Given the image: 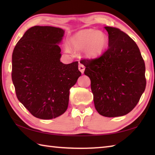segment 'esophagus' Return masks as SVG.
<instances>
[{
	"mask_svg": "<svg viewBox=\"0 0 155 155\" xmlns=\"http://www.w3.org/2000/svg\"><path fill=\"white\" fill-rule=\"evenodd\" d=\"M78 69H79V71L82 72V73H83L85 69V67L83 64L79 62V64H78Z\"/></svg>",
	"mask_w": 155,
	"mask_h": 155,
	"instance_id": "obj_1",
	"label": "esophagus"
}]
</instances>
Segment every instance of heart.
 <instances>
[{
	"instance_id": "heart-1",
	"label": "heart",
	"mask_w": 155,
	"mask_h": 155,
	"mask_svg": "<svg viewBox=\"0 0 155 155\" xmlns=\"http://www.w3.org/2000/svg\"><path fill=\"white\" fill-rule=\"evenodd\" d=\"M70 47L75 51L83 50L88 57H97L103 53L108 45V38L103 32L92 28L77 32L69 39Z\"/></svg>"
}]
</instances>
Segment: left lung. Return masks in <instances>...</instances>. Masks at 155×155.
I'll return each mask as SVG.
<instances>
[{"label":"left lung","instance_id":"1","mask_svg":"<svg viewBox=\"0 0 155 155\" xmlns=\"http://www.w3.org/2000/svg\"><path fill=\"white\" fill-rule=\"evenodd\" d=\"M108 48L100 57L82 58L91 79L94 107L102 116L116 117L136 107L145 90V64L139 47L118 28L105 27Z\"/></svg>","mask_w":155,"mask_h":155}]
</instances>
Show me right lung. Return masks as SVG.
<instances>
[{
	"instance_id": "1",
	"label": "right lung",
	"mask_w": 155,
	"mask_h": 155,
	"mask_svg": "<svg viewBox=\"0 0 155 155\" xmlns=\"http://www.w3.org/2000/svg\"><path fill=\"white\" fill-rule=\"evenodd\" d=\"M64 31L48 26H35L16 43L12 57V81L16 97L41 119H52L67 110L69 91L81 75L78 61H60L57 45Z\"/></svg>"
}]
</instances>
